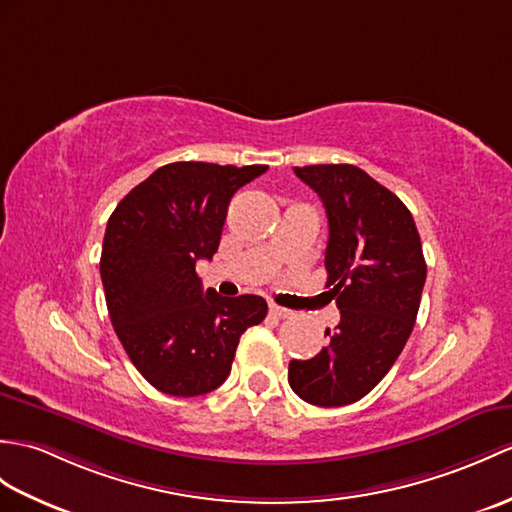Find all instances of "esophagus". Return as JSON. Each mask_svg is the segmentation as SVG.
Returning a JSON list of instances; mask_svg holds the SVG:
<instances>
[{
  "instance_id": "obj_1",
  "label": "esophagus",
  "mask_w": 512,
  "mask_h": 512,
  "mask_svg": "<svg viewBox=\"0 0 512 512\" xmlns=\"http://www.w3.org/2000/svg\"><path fill=\"white\" fill-rule=\"evenodd\" d=\"M268 310H270V316H275V318H290L292 316L290 310H285V307L275 305V303H270Z\"/></svg>"
}]
</instances>
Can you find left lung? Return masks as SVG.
<instances>
[{
    "mask_svg": "<svg viewBox=\"0 0 512 512\" xmlns=\"http://www.w3.org/2000/svg\"><path fill=\"white\" fill-rule=\"evenodd\" d=\"M294 174L327 211V288L340 323L312 360L290 362L288 382L314 406H347L382 382L412 334L427 275L421 237L408 207L355 165H305Z\"/></svg>",
    "mask_w": 512,
    "mask_h": 512,
    "instance_id": "left-lung-1",
    "label": "left lung"
}]
</instances>
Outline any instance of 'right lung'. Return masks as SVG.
<instances>
[{
    "label": "right lung",
    "instance_id": "obj_1",
    "mask_svg": "<svg viewBox=\"0 0 512 512\" xmlns=\"http://www.w3.org/2000/svg\"><path fill=\"white\" fill-rule=\"evenodd\" d=\"M268 165L168 163L120 200L106 224L100 277L117 338L137 371L172 397L216 390L248 327L268 314L261 296L202 290L196 261L218 251L237 189Z\"/></svg>",
    "mask_w": 512,
    "mask_h": 512
}]
</instances>
